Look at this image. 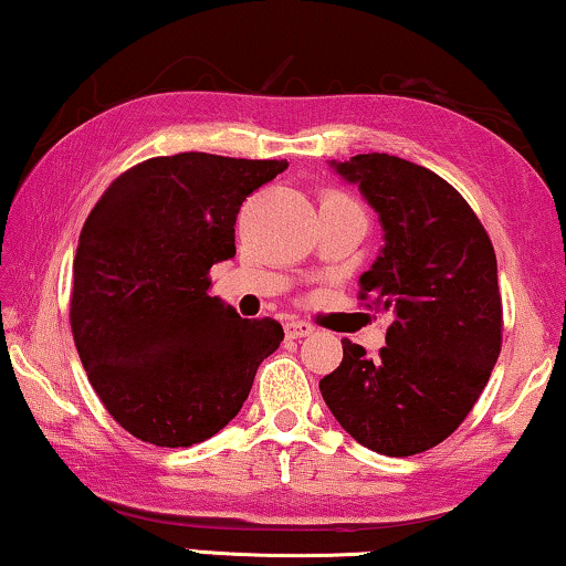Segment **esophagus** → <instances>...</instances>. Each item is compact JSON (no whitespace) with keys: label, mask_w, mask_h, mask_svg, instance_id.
I'll use <instances>...</instances> for the list:
<instances>
[{"label":"esophagus","mask_w":566,"mask_h":566,"mask_svg":"<svg viewBox=\"0 0 566 566\" xmlns=\"http://www.w3.org/2000/svg\"><path fill=\"white\" fill-rule=\"evenodd\" d=\"M283 329L289 339H301V337H311V334H314V326H311L308 322H296V318L285 322Z\"/></svg>","instance_id":"obj_1"}]
</instances>
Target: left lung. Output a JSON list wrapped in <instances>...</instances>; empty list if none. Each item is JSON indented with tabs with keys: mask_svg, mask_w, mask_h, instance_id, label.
<instances>
[{
	"mask_svg": "<svg viewBox=\"0 0 566 566\" xmlns=\"http://www.w3.org/2000/svg\"><path fill=\"white\" fill-rule=\"evenodd\" d=\"M329 168L378 214L382 248L359 296L378 298L392 324L378 359L342 339V365L318 388L363 447L419 454L464 421L501 355L495 250L470 203L429 168L385 153Z\"/></svg>",
	"mask_w": 566,
	"mask_h": 566,
	"instance_id": "obj_1",
	"label": "left lung"
}]
</instances>
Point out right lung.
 I'll use <instances>...</instances> for the list:
<instances>
[{
    "mask_svg": "<svg viewBox=\"0 0 566 566\" xmlns=\"http://www.w3.org/2000/svg\"><path fill=\"white\" fill-rule=\"evenodd\" d=\"M285 168L209 153L150 158L88 214L73 260V342L133 437L170 449L214 437L281 347L273 318H242L209 296V270L234 258L242 201Z\"/></svg>",
    "mask_w": 566,
    "mask_h": 566,
    "instance_id": "obj_1",
    "label": "right lung"
}]
</instances>
